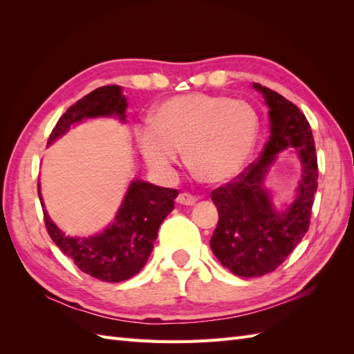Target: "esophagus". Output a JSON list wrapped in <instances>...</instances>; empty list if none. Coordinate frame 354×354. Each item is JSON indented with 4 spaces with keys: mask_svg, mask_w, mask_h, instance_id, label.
<instances>
[{
    "mask_svg": "<svg viewBox=\"0 0 354 354\" xmlns=\"http://www.w3.org/2000/svg\"><path fill=\"white\" fill-rule=\"evenodd\" d=\"M196 201H198V198L193 196V194H190V193H179V196L176 199L178 204H181V205H194L196 204Z\"/></svg>",
    "mask_w": 354,
    "mask_h": 354,
    "instance_id": "34e87169",
    "label": "esophagus"
}]
</instances>
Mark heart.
Instances as JSON below:
<instances>
[{
  "label": "heart",
  "mask_w": 354,
  "mask_h": 354,
  "mask_svg": "<svg viewBox=\"0 0 354 354\" xmlns=\"http://www.w3.org/2000/svg\"><path fill=\"white\" fill-rule=\"evenodd\" d=\"M257 109L225 95L181 94L156 108L152 126L137 131L147 165L167 170L184 150L187 167L208 184L234 178L250 160L260 137Z\"/></svg>",
  "instance_id": "b5f03b06"
}]
</instances>
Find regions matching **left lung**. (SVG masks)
Returning <instances> with one entry per match:
<instances>
[{
  "mask_svg": "<svg viewBox=\"0 0 354 354\" xmlns=\"http://www.w3.org/2000/svg\"><path fill=\"white\" fill-rule=\"evenodd\" d=\"M254 88L269 106V141L257 161L212 192L219 222L209 246L222 266L245 278L272 272L295 250L309 230L318 189L317 150L306 115L272 89L260 84H254ZM288 147L297 149L304 175L296 201L278 214L262 183L276 153Z\"/></svg>",
  "mask_w": 354,
  "mask_h": 354,
  "instance_id": "1",
  "label": "left lung"
}]
</instances>
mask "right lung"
I'll use <instances>...</instances> for the list:
<instances>
[{
    "label": "right lung",
    "instance_id": "obj_1",
    "mask_svg": "<svg viewBox=\"0 0 354 354\" xmlns=\"http://www.w3.org/2000/svg\"><path fill=\"white\" fill-rule=\"evenodd\" d=\"M126 97L117 85L100 86L66 109L51 131L48 145L84 118L117 115L124 122ZM41 205L42 196L37 185ZM178 190L164 189L145 181H133L127 190L115 221L102 234L93 237H70L59 230L44 209L48 234L59 250L70 257L82 272L106 283L129 280L146 265L158 230L175 207Z\"/></svg>",
    "mask_w": 354,
    "mask_h": 354
}]
</instances>
